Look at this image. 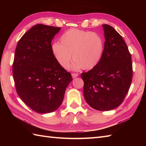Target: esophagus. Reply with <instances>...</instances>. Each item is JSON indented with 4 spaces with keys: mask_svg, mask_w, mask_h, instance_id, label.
Returning <instances> with one entry per match:
<instances>
[{
    "mask_svg": "<svg viewBox=\"0 0 146 146\" xmlns=\"http://www.w3.org/2000/svg\"><path fill=\"white\" fill-rule=\"evenodd\" d=\"M71 76H72L73 78H76V77L78 76V73H72L71 74Z\"/></svg>",
    "mask_w": 146,
    "mask_h": 146,
    "instance_id": "1",
    "label": "esophagus"
}]
</instances>
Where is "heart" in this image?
Listing matches in <instances>:
<instances>
[{
  "mask_svg": "<svg viewBox=\"0 0 146 146\" xmlns=\"http://www.w3.org/2000/svg\"><path fill=\"white\" fill-rule=\"evenodd\" d=\"M60 42L51 45V52L57 63L66 68L71 59L73 70H91L100 61L104 50V40L94 32L70 29L60 37Z\"/></svg>",
  "mask_w": 146,
  "mask_h": 146,
  "instance_id": "obj_1",
  "label": "heart"
}]
</instances>
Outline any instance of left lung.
<instances>
[{
	"label": "left lung",
	"instance_id": "1",
	"mask_svg": "<svg viewBox=\"0 0 146 146\" xmlns=\"http://www.w3.org/2000/svg\"><path fill=\"white\" fill-rule=\"evenodd\" d=\"M102 26L105 41L100 60L81 76L86 103L95 110L108 111L119 107L124 100L133 71L131 54L122 37L108 24Z\"/></svg>",
	"mask_w": 146,
	"mask_h": 146
}]
</instances>
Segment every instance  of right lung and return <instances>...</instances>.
<instances>
[{
    "label": "right lung",
    "instance_id": "1",
    "mask_svg": "<svg viewBox=\"0 0 146 146\" xmlns=\"http://www.w3.org/2000/svg\"><path fill=\"white\" fill-rule=\"evenodd\" d=\"M60 29L37 24L22 36L15 49L12 73L17 93L38 113L58 109L73 80L51 52V41Z\"/></svg>",
    "mask_w": 146,
    "mask_h": 146
}]
</instances>
